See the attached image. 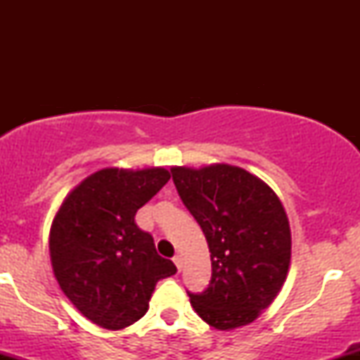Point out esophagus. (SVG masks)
<instances>
[{
  "label": "esophagus",
  "instance_id": "esophagus-1",
  "mask_svg": "<svg viewBox=\"0 0 360 360\" xmlns=\"http://www.w3.org/2000/svg\"><path fill=\"white\" fill-rule=\"evenodd\" d=\"M172 260H174L177 271H181V267H183V257H181V254H176L174 257H172Z\"/></svg>",
  "mask_w": 360,
  "mask_h": 360
}]
</instances>
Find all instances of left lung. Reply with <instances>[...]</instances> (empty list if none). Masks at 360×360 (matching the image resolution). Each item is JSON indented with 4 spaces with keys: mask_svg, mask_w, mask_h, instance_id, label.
<instances>
[{
    "mask_svg": "<svg viewBox=\"0 0 360 360\" xmlns=\"http://www.w3.org/2000/svg\"><path fill=\"white\" fill-rule=\"evenodd\" d=\"M171 172L212 252V281L203 292L188 291L191 307L218 330L252 323L286 281L291 230L283 203L264 181L229 164Z\"/></svg>",
    "mask_w": 360,
    "mask_h": 360,
    "instance_id": "1",
    "label": "left lung"
}]
</instances>
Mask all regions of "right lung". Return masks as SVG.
Wrapping results in <instances>:
<instances>
[{
	"instance_id": "right-lung-1",
	"label": "right lung",
	"mask_w": 360,
	"mask_h": 360,
	"mask_svg": "<svg viewBox=\"0 0 360 360\" xmlns=\"http://www.w3.org/2000/svg\"><path fill=\"white\" fill-rule=\"evenodd\" d=\"M171 179L162 167L103 169L86 177L53 218L51 260L57 283L93 323L120 330L148 309L157 281L176 274L135 214Z\"/></svg>"
}]
</instances>
